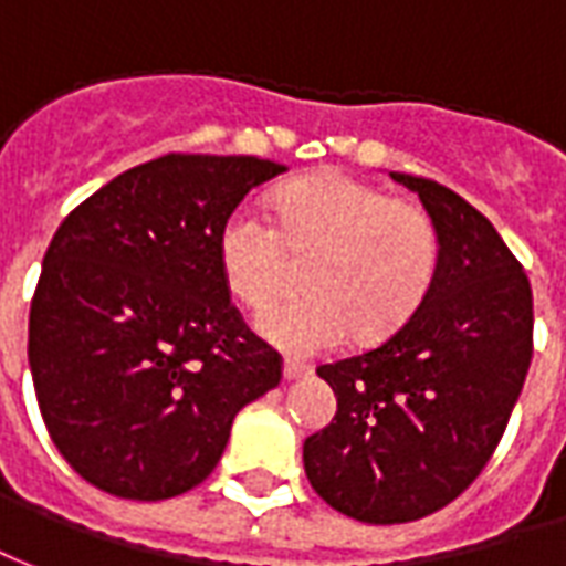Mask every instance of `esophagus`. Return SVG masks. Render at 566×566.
Here are the masks:
<instances>
[{
	"mask_svg": "<svg viewBox=\"0 0 566 566\" xmlns=\"http://www.w3.org/2000/svg\"><path fill=\"white\" fill-rule=\"evenodd\" d=\"M311 374V365H304V361H298V358H286L283 361V377L286 379H301Z\"/></svg>",
	"mask_w": 566,
	"mask_h": 566,
	"instance_id": "esophagus-1",
	"label": "esophagus"
}]
</instances>
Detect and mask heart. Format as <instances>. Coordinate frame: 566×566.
Instances as JSON below:
<instances>
[{
    "mask_svg": "<svg viewBox=\"0 0 566 566\" xmlns=\"http://www.w3.org/2000/svg\"><path fill=\"white\" fill-rule=\"evenodd\" d=\"M274 222L234 208L217 234L226 286L247 307H262L289 280V255L307 259L311 292L280 298L255 316L271 344L313 356L353 334L379 340L422 304L440 265V241L419 205L325 171L289 184L271 201Z\"/></svg>",
    "mask_w": 566,
    "mask_h": 566,
    "instance_id": "heart-1",
    "label": "heart"
}]
</instances>
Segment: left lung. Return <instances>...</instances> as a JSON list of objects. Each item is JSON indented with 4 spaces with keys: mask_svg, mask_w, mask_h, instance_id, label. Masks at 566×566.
Segmentation results:
<instances>
[{
    "mask_svg": "<svg viewBox=\"0 0 566 566\" xmlns=\"http://www.w3.org/2000/svg\"><path fill=\"white\" fill-rule=\"evenodd\" d=\"M391 180L434 222L437 277L382 344L316 368L337 413L304 440L313 492L368 525L437 513L480 476L534 356L531 283L492 222L428 177Z\"/></svg>",
    "mask_w": 566,
    "mask_h": 566,
    "instance_id": "obj_1",
    "label": "left lung"
}]
</instances>
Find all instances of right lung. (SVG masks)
<instances>
[{
    "mask_svg": "<svg viewBox=\"0 0 566 566\" xmlns=\"http://www.w3.org/2000/svg\"><path fill=\"white\" fill-rule=\"evenodd\" d=\"M286 165L168 153L81 201L29 311V370L60 455L90 485L165 501L217 468L234 416L283 377L229 298L222 220Z\"/></svg>",
    "mask_w": 566,
    "mask_h": 566,
    "instance_id": "obj_1",
    "label": "right lung"
}]
</instances>
